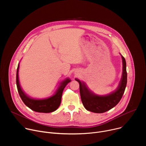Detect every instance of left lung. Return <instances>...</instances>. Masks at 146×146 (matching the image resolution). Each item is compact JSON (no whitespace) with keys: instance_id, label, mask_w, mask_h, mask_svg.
Instances as JSON below:
<instances>
[{"instance_id":"1","label":"left lung","mask_w":146,"mask_h":146,"mask_svg":"<svg viewBox=\"0 0 146 146\" xmlns=\"http://www.w3.org/2000/svg\"><path fill=\"white\" fill-rule=\"evenodd\" d=\"M120 55L122 62L121 78L117 88L110 93L103 95L96 94L89 89L84 81L75 78L79 83L81 101L86 110L95 113H105L115 107L121 99L127 86V73L125 59Z\"/></svg>"}]
</instances>
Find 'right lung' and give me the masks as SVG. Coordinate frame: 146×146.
Segmentation results:
<instances>
[{
    "label": "right lung",
    "instance_id": "add662e5",
    "mask_svg": "<svg viewBox=\"0 0 146 146\" xmlns=\"http://www.w3.org/2000/svg\"><path fill=\"white\" fill-rule=\"evenodd\" d=\"M19 68V63L18 64L17 70V87L19 95L25 105L33 111L38 113H48L55 111L60 105L62 95L64 90L68 83L71 81V80L67 77L63 81H62L59 83V86L54 94L49 97L43 99L33 98L28 95L21 87L18 75Z\"/></svg>",
    "mask_w": 146,
    "mask_h": 146
}]
</instances>
